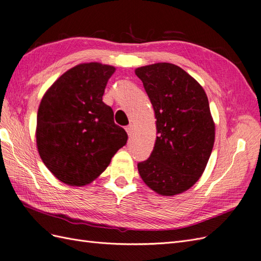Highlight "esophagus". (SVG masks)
<instances>
[{
  "mask_svg": "<svg viewBox=\"0 0 261 261\" xmlns=\"http://www.w3.org/2000/svg\"><path fill=\"white\" fill-rule=\"evenodd\" d=\"M125 131H127V133H128V136H132L133 134V132H134V127H133V124H129L127 128H125Z\"/></svg>",
  "mask_w": 261,
  "mask_h": 261,
  "instance_id": "esophagus-1",
  "label": "esophagus"
}]
</instances>
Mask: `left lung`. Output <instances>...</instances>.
<instances>
[{"label":"left lung","instance_id":"obj_1","mask_svg":"<svg viewBox=\"0 0 261 261\" xmlns=\"http://www.w3.org/2000/svg\"><path fill=\"white\" fill-rule=\"evenodd\" d=\"M155 112L158 137L138 164L142 180L164 196L189 190L203 174L215 143L204 89L179 66L157 63L136 69Z\"/></svg>","mask_w":261,"mask_h":261}]
</instances>
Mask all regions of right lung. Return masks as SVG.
I'll return each mask as SVG.
<instances>
[{"mask_svg": "<svg viewBox=\"0 0 261 261\" xmlns=\"http://www.w3.org/2000/svg\"><path fill=\"white\" fill-rule=\"evenodd\" d=\"M115 67L99 63L74 66L42 97L37 116V146L55 178L72 187L95 180L125 145L128 134L114 122L103 102Z\"/></svg>", "mask_w": 261, "mask_h": 261, "instance_id": "obj_1", "label": "right lung"}]
</instances>
